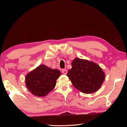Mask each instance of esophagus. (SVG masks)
Returning <instances> with one entry per match:
<instances>
[{
	"label": "esophagus",
	"instance_id": "34e87169",
	"mask_svg": "<svg viewBox=\"0 0 127 127\" xmlns=\"http://www.w3.org/2000/svg\"><path fill=\"white\" fill-rule=\"evenodd\" d=\"M62 73H63V74H67V70L65 69H64L62 70Z\"/></svg>",
	"mask_w": 127,
	"mask_h": 127
}]
</instances>
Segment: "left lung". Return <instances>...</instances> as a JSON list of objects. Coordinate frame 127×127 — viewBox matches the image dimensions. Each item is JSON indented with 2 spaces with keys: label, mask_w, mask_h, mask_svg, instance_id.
Wrapping results in <instances>:
<instances>
[{
  "label": "left lung",
  "mask_w": 127,
  "mask_h": 127,
  "mask_svg": "<svg viewBox=\"0 0 127 127\" xmlns=\"http://www.w3.org/2000/svg\"><path fill=\"white\" fill-rule=\"evenodd\" d=\"M75 88L85 94H92L100 89L105 74L97 64L86 60L76 58L67 73Z\"/></svg>",
  "instance_id": "1"
}]
</instances>
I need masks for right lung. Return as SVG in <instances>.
Returning a JSON list of instances; mask_svg holds the SVG:
<instances>
[{
	"label": "right lung",
	"instance_id": "1",
	"mask_svg": "<svg viewBox=\"0 0 127 127\" xmlns=\"http://www.w3.org/2000/svg\"><path fill=\"white\" fill-rule=\"evenodd\" d=\"M61 76V72L45 65H40L27 74L26 85L29 91L34 95L42 97L53 90L56 80Z\"/></svg>",
	"mask_w": 127,
	"mask_h": 127
}]
</instances>
